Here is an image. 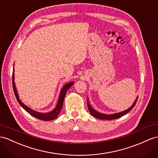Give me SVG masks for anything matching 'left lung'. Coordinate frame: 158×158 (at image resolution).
<instances>
[{
  "instance_id": "8db88e82",
  "label": "left lung",
  "mask_w": 158,
  "mask_h": 158,
  "mask_svg": "<svg viewBox=\"0 0 158 158\" xmlns=\"http://www.w3.org/2000/svg\"><path fill=\"white\" fill-rule=\"evenodd\" d=\"M137 98H138V97H137V98H136V99L135 100V102H134V103H133V104L132 105V106L129 108H128L127 110H125L123 111L119 112V113H117V114H114L107 115V114H101V113L95 111V110H94V109L92 108V107L91 106V105L89 103L88 99H87V107H88L89 111V112H90V114L93 116L95 117V118H98L99 119H106V120L115 119H118V118H121V117H122L123 115L127 114L129 111H130L132 110V109L135 107V104H136V102H137Z\"/></svg>"
}]
</instances>
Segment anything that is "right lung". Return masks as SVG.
Listing matches in <instances>:
<instances>
[{
  "instance_id": "obj_1",
  "label": "right lung",
  "mask_w": 158,
  "mask_h": 158,
  "mask_svg": "<svg viewBox=\"0 0 158 158\" xmlns=\"http://www.w3.org/2000/svg\"><path fill=\"white\" fill-rule=\"evenodd\" d=\"M74 82L72 81L69 83H67L66 85H64L63 86V87L61 89V91L60 92V95H59V100L57 104H56V106L55 107V108L51 112L48 113H40L38 111H36L32 110V109L29 108V107H27V106H25L24 104L21 99H19V97L18 95V92L17 91V89H16V86H15V75H14V71L13 73V90H14V93L16 98H17L19 103L22 106V107L25 110V111H27L29 114L31 115H33L35 118H37L39 119L40 120H43V121H50V120H53L55 119L56 117L58 116V115L59 114V113L61 110L62 107H63V101L64 99V96L66 95V93L67 91V90L69 89L71 86H73Z\"/></svg>"
}]
</instances>
